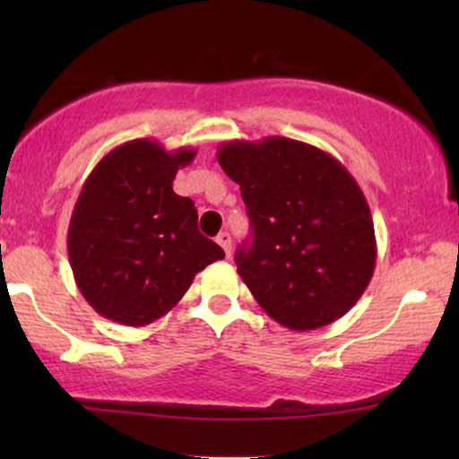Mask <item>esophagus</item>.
<instances>
[{
    "mask_svg": "<svg viewBox=\"0 0 459 459\" xmlns=\"http://www.w3.org/2000/svg\"><path fill=\"white\" fill-rule=\"evenodd\" d=\"M217 244L225 250V255H228V256L231 255V238H230L228 231H221V234L217 236Z\"/></svg>",
    "mask_w": 459,
    "mask_h": 459,
    "instance_id": "34e87169",
    "label": "esophagus"
}]
</instances>
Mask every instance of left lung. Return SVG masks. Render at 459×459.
Instances as JSON below:
<instances>
[{
  "label": "left lung",
  "instance_id": "obj_1",
  "mask_svg": "<svg viewBox=\"0 0 459 459\" xmlns=\"http://www.w3.org/2000/svg\"><path fill=\"white\" fill-rule=\"evenodd\" d=\"M217 160L240 186L253 228L238 248V273L263 311L307 332L341 319L366 292L376 267L368 200L334 156L269 135L231 140Z\"/></svg>",
  "mask_w": 459,
  "mask_h": 459
}]
</instances>
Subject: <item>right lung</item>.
Wrapping results in <instances>:
<instances>
[{"label":"right lung","mask_w":459,"mask_h":459,"mask_svg":"<svg viewBox=\"0 0 459 459\" xmlns=\"http://www.w3.org/2000/svg\"><path fill=\"white\" fill-rule=\"evenodd\" d=\"M194 148L131 140L110 150L81 187L68 225L79 292L100 316L142 328L179 303L194 275L223 259L198 231L190 198L173 192Z\"/></svg>","instance_id":"add662e5"}]
</instances>
